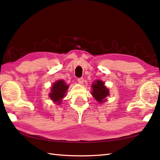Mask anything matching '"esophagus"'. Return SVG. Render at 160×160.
I'll return each mask as SVG.
<instances>
[{"label": "esophagus", "mask_w": 160, "mask_h": 160, "mask_svg": "<svg viewBox=\"0 0 160 160\" xmlns=\"http://www.w3.org/2000/svg\"><path fill=\"white\" fill-rule=\"evenodd\" d=\"M78 83H80V84H81V85H82V84L84 82V78H79L78 79Z\"/></svg>", "instance_id": "obj_1"}]
</instances>
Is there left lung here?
Listing matches in <instances>:
<instances>
[{"mask_svg":"<svg viewBox=\"0 0 160 160\" xmlns=\"http://www.w3.org/2000/svg\"><path fill=\"white\" fill-rule=\"evenodd\" d=\"M92 94L94 97L97 102L103 103L106 102V97L109 95V91L104 85V82L102 80H96L92 85Z\"/></svg>","mask_w":160,"mask_h":160,"instance_id":"8db88e82","label":"left lung"}]
</instances>
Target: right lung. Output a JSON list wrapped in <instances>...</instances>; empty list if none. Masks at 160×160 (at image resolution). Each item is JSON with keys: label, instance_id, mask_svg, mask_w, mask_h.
Wrapping results in <instances>:
<instances>
[{"label": "right lung", "instance_id": "add662e5", "mask_svg": "<svg viewBox=\"0 0 160 160\" xmlns=\"http://www.w3.org/2000/svg\"><path fill=\"white\" fill-rule=\"evenodd\" d=\"M69 85H68L64 80H58L52 85L49 93V97L56 104H60L62 99L66 96V93L68 89Z\"/></svg>", "mask_w": 160, "mask_h": 160}]
</instances>
